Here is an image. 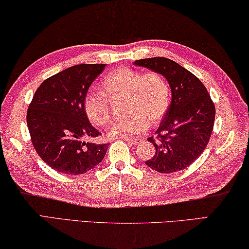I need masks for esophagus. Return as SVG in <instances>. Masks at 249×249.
<instances>
[{
    "label": "esophagus",
    "mask_w": 249,
    "mask_h": 249,
    "mask_svg": "<svg viewBox=\"0 0 249 249\" xmlns=\"http://www.w3.org/2000/svg\"><path fill=\"white\" fill-rule=\"evenodd\" d=\"M125 141H127L129 144H133V145H137L141 142L140 139H125Z\"/></svg>",
    "instance_id": "esophagus-1"
}]
</instances>
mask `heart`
Wrapping results in <instances>:
<instances>
[{
  "mask_svg": "<svg viewBox=\"0 0 249 249\" xmlns=\"http://www.w3.org/2000/svg\"><path fill=\"white\" fill-rule=\"evenodd\" d=\"M103 93L89 92L84 110L90 123L104 126L110 118L109 100L126 97L124 120L114 122L107 134L114 139H132L146 132L149 123L157 125L171 106V89L159 72L143 73L127 66L113 70L102 81Z\"/></svg>",
  "mask_w": 249,
  "mask_h": 249,
  "instance_id": "b5f03b06",
  "label": "heart"
}]
</instances>
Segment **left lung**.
I'll return each mask as SVG.
<instances>
[{"label": "left lung", "instance_id": "8db88e82", "mask_svg": "<svg viewBox=\"0 0 249 249\" xmlns=\"http://www.w3.org/2000/svg\"><path fill=\"white\" fill-rule=\"evenodd\" d=\"M135 65L160 73L172 89L171 106L156 137L147 139L155 147V155L145 164L161 174L191 166L210 142L215 122L214 102L198 77L169 58H143L135 61Z\"/></svg>", "mask_w": 249, "mask_h": 249}]
</instances>
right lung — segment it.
Masks as SVG:
<instances>
[{
  "label": "right lung",
  "mask_w": 249,
  "mask_h": 249,
  "mask_svg": "<svg viewBox=\"0 0 249 249\" xmlns=\"http://www.w3.org/2000/svg\"><path fill=\"white\" fill-rule=\"evenodd\" d=\"M106 64H78L38 86L27 108L31 142L43 161L58 173L80 175L103 160L108 144L90 143L101 133L89 123L84 97Z\"/></svg>",
  "instance_id": "add662e5"
}]
</instances>
